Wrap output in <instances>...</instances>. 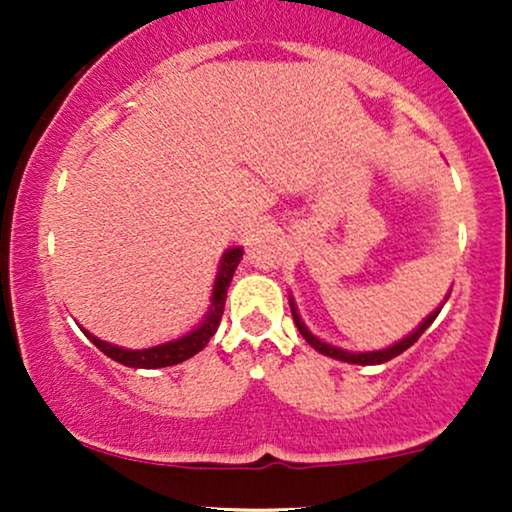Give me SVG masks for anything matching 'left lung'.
<instances>
[{
    "label": "left lung",
    "mask_w": 512,
    "mask_h": 512,
    "mask_svg": "<svg viewBox=\"0 0 512 512\" xmlns=\"http://www.w3.org/2000/svg\"><path fill=\"white\" fill-rule=\"evenodd\" d=\"M448 298H450V293H448V296H445V301H448ZM289 305H291V315H293V322H296L298 332L303 334L305 342L313 346L315 351H320V354H325V356H330V358H337V361L356 363V366H378V363H387V361H390V358L404 354V351H407L409 346L414 344L416 339H419L421 334H424V332L428 330V327H431V322L436 320L438 313H440V308H443L445 303H440L438 310H433L431 315L424 317V322H421V325L416 327L414 332H409L407 337L399 339V342H395L392 346H387V349H378V351H346V349H342V346H334V344L322 342L320 337H315V334L310 332L308 327H305V322L301 320V315H298L296 301H293L291 296H289Z\"/></svg>",
    "instance_id": "1"
}]
</instances>
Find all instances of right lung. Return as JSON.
<instances>
[{
  "label": "right lung",
  "mask_w": 512,
  "mask_h": 512,
  "mask_svg": "<svg viewBox=\"0 0 512 512\" xmlns=\"http://www.w3.org/2000/svg\"><path fill=\"white\" fill-rule=\"evenodd\" d=\"M240 260H243V248H240V245L223 252L219 269H216V279H214V289H211V303H209L207 315L199 320L197 327H192L190 332L182 334L178 339H170V342L149 346V349H125V346H117L93 337V334L86 332L84 327H81V332H84L105 356L113 358V361L122 363V366L127 368H166V366H175V363L187 361V358L199 354V351L209 344V339L214 337V332L219 330L223 305H226V291L228 286H231V279L233 274H236Z\"/></svg>",
  "instance_id": "obj_1"
}]
</instances>
